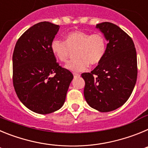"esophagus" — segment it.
<instances>
[{
    "label": "esophagus",
    "mask_w": 148,
    "mask_h": 148,
    "mask_svg": "<svg viewBox=\"0 0 148 148\" xmlns=\"http://www.w3.org/2000/svg\"><path fill=\"white\" fill-rule=\"evenodd\" d=\"M73 75H74V78H76V77H79V76H80V74H79V73H73Z\"/></svg>",
    "instance_id": "1"
}]
</instances>
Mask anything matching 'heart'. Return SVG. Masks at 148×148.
<instances>
[{"label": "heart", "instance_id": "heart-1", "mask_svg": "<svg viewBox=\"0 0 148 148\" xmlns=\"http://www.w3.org/2000/svg\"><path fill=\"white\" fill-rule=\"evenodd\" d=\"M52 52L61 62H66L73 52L77 58L66 64L68 70L82 72L89 65L99 64L107 51V40L101 33L90 34L84 31H73L66 36V41L54 39L51 43Z\"/></svg>", "mask_w": 148, "mask_h": 148}]
</instances>
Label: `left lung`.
<instances>
[{
    "label": "left lung",
    "instance_id": "8db88e82",
    "mask_svg": "<svg viewBox=\"0 0 148 148\" xmlns=\"http://www.w3.org/2000/svg\"><path fill=\"white\" fill-rule=\"evenodd\" d=\"M108 40L102 61L90 73H84V95L87 104L100 112L113 111L130 98L137 79V56L131 38L110 22L96 25Z\"/></svg>",
    "mask_w": 148,
    "mask_h": 148
}]
</instances>
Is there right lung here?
I'll return each instance as SVG.
<instances>
[{
    "label": "right lung",
    "mask_w": 148,
    "mask_h": 148,
    "mask_svg": "<svg viewBox=\"0 0 148 148\" xmlns=\"http://www.w3.org/2000/svg\"><path fill=\"white\" fill-rule=\"evenodd\" d=\"M60 26L38 23L18 38L12 56L13 86L18 99L30 110L49 114L66 99L73 75L56 61L51 43Z\"/></svg>",
    "instance_id": "right-lung-1"
}]
</instances>
